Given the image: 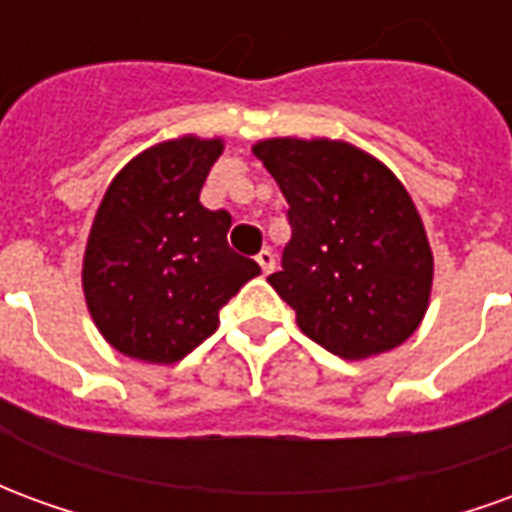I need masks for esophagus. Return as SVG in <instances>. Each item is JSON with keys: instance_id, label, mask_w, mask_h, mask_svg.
I'll list each match as a JSON object with an SVG mask.
<instances>
[{"instance_id": "obj_1", "label": "esophagus", "mask_w": 512, "mask_h": 512, "mask_svg": "<svg viewBox=\"0 0 512 512\" xmlns=\"http://www.w3.org/2000/svg\"><path fill=\"white\" fill-rule=\"evenodd\" d=\"M257 263H260V268H263V274H271L274 266H277V257H274L271 249H263V252L257 255Z\"/></svg>"}]
</instances>
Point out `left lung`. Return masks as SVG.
Returning <instances> with one entry per match:
<instances>
[{"mask_svg": "<svg viewBox=\"0 0 512 512\" xmlns=\"http://www.w3.org/2000/svg\"><path fill=\"white\" fill-rule=\"evenodd\" d=\"M252 153L288 200L293 235L268 282L301 332L343 359L406 343L433 285V252L406 186L337 139L277 136Z\"/></svg>", "mask_w": 512, "mask_h": 512, "instance_id": "1", "label": "left lung"}]
</instances>
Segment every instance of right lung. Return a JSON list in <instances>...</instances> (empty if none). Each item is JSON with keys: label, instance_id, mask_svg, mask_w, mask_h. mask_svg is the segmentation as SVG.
Segmentation results:
<instances>
[{"label": "right lung", "instance_id": "1", "mask_svg": "<svg viewBox=\"0 0 512 512\" xmlns=\"http://www.w3.org/2000/svg\"><path fill=\"white\" fill-rule=\"evenodd\" d=\"M222 150V139L191 134L158 142L109 183L84 249L82 288L98 332L120 354L180 362L260 274L255 260L227 244L230 213L200 202Z\"/></svg>", "mask_w": 512, "mask_h": 512}]
</instances>
